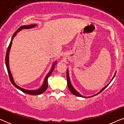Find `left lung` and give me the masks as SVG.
Segmentation results:
<instances>
[{"instance_id":"left-lung-1","label":"left lung","mask_w":124,"mask_h":124,"mask_svg":"<svg viewBox=\"0 0 124 124\" xmlns=\"http://www.w3.org/2000/svg\"><path fill=\"white\" fill-rule=\"evenodd\" d=\"M115 75H116V74H115ZM115 75L114 76V77H113V78H112V79H113V78L115 77ZM67 83H68V88H69V90H70V91L71 93H72L73 94V95H76V96H80V97H83L84 98V96H83L82 95H81L79 94V93H78L77 92V91L75 89H74L73 88V87L72 86V84H71V83H70V79H69V74H68V70H67ZM112 79L111 80V81H112ZM108 84V85H109ZM108 85H107V86H105V87L103 88V89L101 90L100 91V92L98 93V94H99V93H101V91H103V90H104L106 89V88L107 87V86H108ZM85 98V97H84Z\"/></svg>"}]
</instances>
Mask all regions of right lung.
<instances>
[{"label":"right lung","instance_id":"obj_1","mask_svg":"<svg viewBox=\"0 0 124 124\" xmlns=\"http://www.w3.org/2000/svg\"><path fill=\"white\" fill-rule=\"evenodd\" d=\"M35 25H24V26H20L19 28L17 30H16V31L15 32V33L13 34L12 37V39H11V42H10L9 45V46L8 47V48H7V52H6V59H5V60H6V67H7V71H8V75H9V79H10V81H11V82L12 84V85L13 86H15V87L16 88H17L18 89H19L20 90H21L23 91V92L26 93V94H30V95H39V94H41L43 93V92H45V91L46 90V89H47V87H48V82H47V80H48V78L50 77L51 74L52 72H53L54 68H55V65L56 64V62H55V63L54 64L53 66H52V69L51 70V71L50 72L48 73V74L46 76V77L45 79V81H44V82L43 85H42V86H41V87L40 88V89H39L38 90H25V89H23V88L19 87V86L15 84V82H14V80H13V77H12V74L11 73V71L9 70V51H10V48H11V45H12V40L13 39V38H14V37L16 36V34L18 33V31H20V30L23 29H30V28H33V27L35 26Z\"/></svg>","mask_w":124,"mask_h":124}]
</instances>
